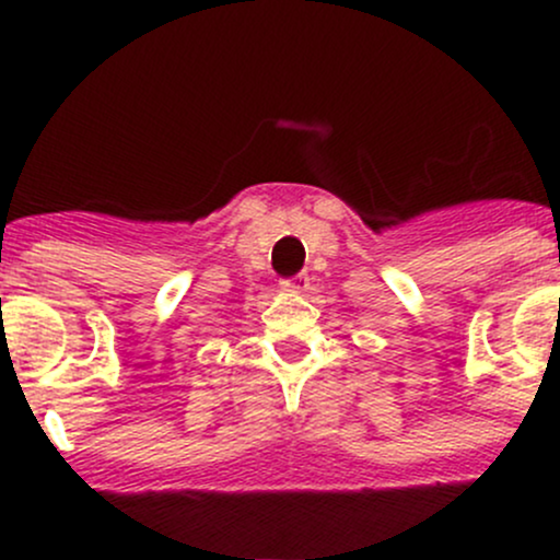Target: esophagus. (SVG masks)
<instances>
[{
    "label": "esophagus",
    "instance_id": "esophagus-1",
    "mask_svg": "<svg viewBox=\"0 0 560 560\" xmlns=\"http://www.w3.org/2000/svg\"><path fill=\"white\" fill-rule=\"evenodd\" d=\"M281 290H295V292H303L308 290V276H292V279H284L281 281Z\"/></svg>",
    "mask_w": 560,
    "mask_h": 560
}]
</instances>
